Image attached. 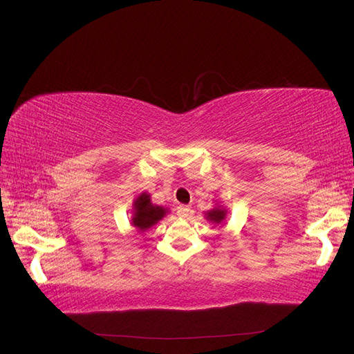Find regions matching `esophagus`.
<instances>
[{
	"mask_svg": "<svg viewBox=\"0 0 354 354\" xmlns=\"http://www.w3.org/2000/svg\"><path fill=\"white\" fill-rule=\"evenodd\" d=\"M189 213H191V208H189L188 205H179V207H178V210H176V214H178V217H179V218H185V217H188V216H189Z\"/></svg>",
	"mask_w": 354,
	"mask_h": 354,
	"instance_id": "34e87169",
	"label": "esophagus"
}]
</instances>
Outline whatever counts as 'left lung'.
<instances>
[{"label": "left lung", "mask_w": 354, "mask_h": 354, "mask_svg": "<svg viewBox=\"0 0 354 354\" xmlns=\"http://www.w3.org/2000/svg\"><path fill=\"white\" fill-rule=\"evenodd\" d=\"M226 214H227V210L223 207V205H216L214 208H212V210H208L207 213H204L205 218L210 221V223L213 225H221L226 218Z\"/></svg>", "instance_id": "obj_1"}]
</instances>
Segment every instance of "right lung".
Returning a JSON list of instances; mask_svg holds the SVG:
<instances>
[{"mask_svg":"<svg viewBox=\"0 0 354 354\" xmlns=\"http://www.w3.org/2000/svg\"><path fill=\"white\" fill-rule=\"evenodd\" d=\"M169 213V208L151 203L149 192H141L133 203V217L131 225L138 232H147Z\"/></svg>","mask_w":354,"mask_h":354,"instance_id":"obj_1","label":"right lung"}]
</instances>
